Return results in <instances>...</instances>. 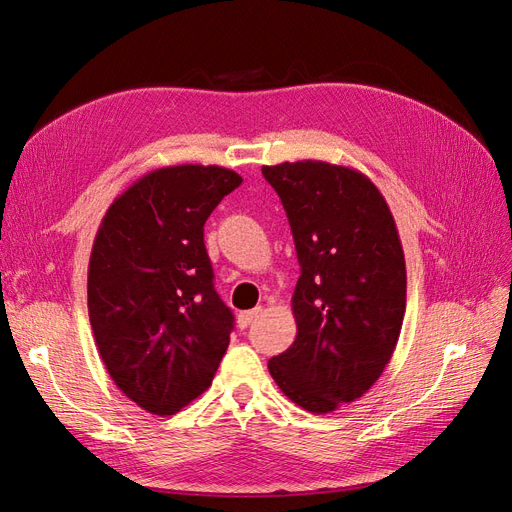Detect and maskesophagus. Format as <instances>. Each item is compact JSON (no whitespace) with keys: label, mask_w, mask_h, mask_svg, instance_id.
I'll use <instances>...</instances> for the list:
<instances>
[{"label":"esophagus","mask_w":512,"mask_h":512,"mask_svg":"<svg viewBox=\"0 0 512 512\" xmlns=\"http://www.w3.org/2000/svg\"><path fill=\"white\" fill-rule=\"evenodd\" d=\"M259 314H261V308L240 312V314H238V327H240V329H246V327H249V325L253 323V320H255Z\"/></svg>","instance_id":"obj_1"}]
</instances>
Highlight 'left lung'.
I'll return each mask as SVG.
<instances>
[{"label": "left lung", "mask_w": 512, "mask_h": 512, "mask_svg": "<svg viewBox=\"0 0 512 512\" xmlns=\"http://www.w3.org/2000/svg\"><path fill=\"white\" fill-rule=\"evenodd\" d=\"M261 173L285 206L301 266L295 342L268 369L295 405L329 413L361 399L390 363L407 306L403 244L358 170L301 160Z\"/></svg>", "instance_id": "left-lung-1"}]
</instances>
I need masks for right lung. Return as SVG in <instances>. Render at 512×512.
<instances>
[{"label":"right lung","instance_id":"add662e5","mask_svg":"<svg viewBox=\"0 0 512 512\" xmlns=\"http://www.w3.org/2000/svg\"><path fill=\"white\" fill-rule=\"evenodd\" d=\"M242 183L223 166L151 170L111 202L88 263L99 354L130 401L175 415L213 382L234 314L213 287L204 223Z\"/></svg>","mask_w":512,"mask_h":512}]
</instances>
